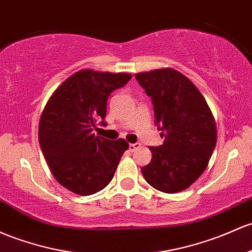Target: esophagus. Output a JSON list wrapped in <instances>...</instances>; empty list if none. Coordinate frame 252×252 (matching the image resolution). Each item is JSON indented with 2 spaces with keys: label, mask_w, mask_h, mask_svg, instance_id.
Segmentation results:
<instances>
[{
  "label": "esophagus",
  "mask_w": 252,
  "mask_h": 252,
  "mask_svg": "<svg viewBox=\"0 0 252 252\" xmlns=\"http://www.w3.org/2000/svg\"><path fill=\"white\" fill-rule=\"evenodd\" d=\"M137 148H140V143H130L129 145V151L130 152H135Z\"/></svg>",
  "instance_id": "obj_1"
}]
</instances>
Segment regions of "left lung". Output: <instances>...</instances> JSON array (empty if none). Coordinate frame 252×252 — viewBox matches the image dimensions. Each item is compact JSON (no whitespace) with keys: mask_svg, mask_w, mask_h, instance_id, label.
Listing matches in <instances>:
<instances>
[{"mask_svg":"<svg viewBox=\"0 0 252 252\" xmlns=\"http://www.w3.org/2000/svg\"><path fill=\"white\" fill-rule=\"evenodd\" d=\"M137 82L151 96L156 126L164 139L149 147L152 160L141 168L146 182L172 193L187 189L208 165L217 145V126L195 85L173 69L141 73Z\"/></svg>","mask_w":252,"mask_h":252,"instance_id":"8db88e82","label":"left lung"}]
</instances>
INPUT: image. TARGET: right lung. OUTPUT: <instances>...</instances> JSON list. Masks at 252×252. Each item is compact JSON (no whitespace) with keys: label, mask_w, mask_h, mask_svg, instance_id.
<instances>
[{"label":"right lung","mask_w":252,"mask_h":252,"mask_svg":"<svg viewBox=\"0 0 252 252\" xmlns=\"http://www.w3.org/2000/svg\"><path fill=\"white\" fill-rule=\"evenodd\" d=\"M130 74L81 70L68 77L46 103L39 145L57 182L77 195H92L111 182L128 143L95 136L105 126L106 103Z\"/></svg>","instance_id":"obj_1"}]
</instances>
